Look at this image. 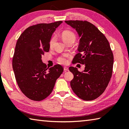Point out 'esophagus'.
Returning a JSON list of instances; mask_svg holds the SVG:
<instances>
[{"label":"esophagus","mask_w":129,"mask_h":129,"mask_svg":"<svg viewBox=\"0 0 129 129\" xmlns=\"http://www.w3.org/2000/svg\"><path fill=\"white\" fill-rule=\"evenodd\" d=\"M64 70L65 71H68V70H69V68L67 67H64Z\"/></svg>","instance_id":"1"}]
</instances>
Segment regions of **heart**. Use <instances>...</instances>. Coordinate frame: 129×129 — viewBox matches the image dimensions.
<instances>
[{
  "label": "heart",
  "mask_w": 129,
  "mask_h": 129,
  "mask_svg": "<svg viewBox=\"0 0 129 129\" xmlns=\"http://www.w3.org/2000/svg\"><path fill=\"white\" fill-rule=\"evenodd\" d=\"M61 37L63 40L67 44L70 42H74L76 39V36L75 34L70 30H64V31H62L61 34ZM55 39L56 38L55 36H53L51 38L50 42H49V45H50V47H52L53 46L55 42ZM70 56V55L69 54H63L62 55H60L57 57V61L60 64H65L68 62V58Z\"/></svg>",
  "instance_id": "b5f03b06"
}]
</instances>
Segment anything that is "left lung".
I'll list each match as a JSON object with an SVG mask.
<instances>
[{"label": "left lung", "mask_w": 129, "mask_h": 129, "mask_svg": "<svg viewBox=\"0 0 129 129\" xmlns=\"http://www.w3.org/2000/svg\"><path fill=\"white\" fill-rule=\"evenodd\" d=\"M75 29L80 38L78 50L74 57V64H85V70L79 72L69 67L74 74L71 87L78 96L86 101L93 100L103 94L108 86L113 73V53L105 35L87 21L66 20Z\"/></svg>", "instance_id": "8db88e82"}]
</instances>
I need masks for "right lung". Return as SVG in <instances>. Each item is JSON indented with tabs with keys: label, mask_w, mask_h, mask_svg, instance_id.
I'll return each mask as SVG.
<instances>
[{
	"label": "right lung",
	"mask_w": 129,
	"mask_h": 129,
	"mask_svg": "<svg viewBox=\"0 0 129 129\" xmlns=\"http://www.w3.org/2000/svg\"><path fill=\"white\" fill-rule=\"evenodd\" d=\"M62 21L28 27L16 44L12 60L15 77L20 90L29 99L39 101L50 95L64 68L59 64L47 68L42 56L50 49L51 35Z\"/></svg>",
	"instance_id": "add662e5"
}]
</instances>
